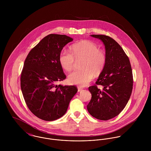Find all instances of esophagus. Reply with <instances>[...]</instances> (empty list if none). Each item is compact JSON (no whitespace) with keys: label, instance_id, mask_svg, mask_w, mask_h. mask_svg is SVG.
I'll return each instance as SVG.
<instances>
[{"label":"esophagus","instance_id":"1","mask_svg":"<svg viewBox=\"0 0 151 151\" xmlns=\"http://www.w3.org/2000/svg\"><path fill=\"white\" fill-rule=\"evenodd\" d=\"M82 90H83V88H82L81 87L78 86V92H80V91H81Z\"/></svg>","mask_w":151,"mask_h":151}]
</instances>
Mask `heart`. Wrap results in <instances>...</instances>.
Segmentation results:
<instances>
[{
	"label": "heart",
	"mask_w": 151,
	"mask_h": 151,
	"mask_svg": "<svg viewBox=\"0 0 151 151\" xmlns=\"http://www.w3.org/2000/svg\"><path fill=\"white\" fill-rule=\"evenodd\" d=\"M72 52L67 50L60 52L59 62L61 67L67 71L73 67L75 60L82 59L80 63L81 69L76 70L68 77V81L80 86L88 85L94 77L99 76L105 68L106 55L105 51L99 49L96 43L84 40L74 43L71 46Z\"/></svg>",
	"instance_id": "1"
}]
</instances>
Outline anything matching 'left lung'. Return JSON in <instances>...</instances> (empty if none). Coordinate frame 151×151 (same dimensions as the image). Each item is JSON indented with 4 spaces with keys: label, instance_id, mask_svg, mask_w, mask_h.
I'll use <instances>...</instances> for the list:
<instances>
[{
    "label": "left lung",
    "instance_id": "obj_1",
    "mask_svg": "<svg viewBox=\"0 0 151 151\" xmlns=\"http://www.w3.org/2000/svg\"><path fill=\"white\" fill-rule=\"evenodd\" d=\"M91 37L104 43L106 63L96 84L88 88L92 97L87 110L93 117L108 120L117 116L129 102L133 86L132 68L129 57L114 40L105 35Z\"/></svg>",
    "mask_w": 151,
    "mask_h": 151
}]
</instances>
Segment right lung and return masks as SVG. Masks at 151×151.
I'll return each mask as SVG.
<instances>
[{
  "label": "right lung",
  "mask_w": 151,
  "mask_h": 151,
  "mask_svg": "<svg viewBox=\"0 0 151 151\" xmlns=\"http://www.w3.org/2000/svg\"><path fill=\"white\" fill-rule=\"evenodd\" d=\"M73 38L49 34L28 54L20 83L27 106L37 117L53 121L62 117L78 89L75 86L56 85L66 78L59 62L60 52Z\"/></svg>",
  "instance_id": "add662e5"
}]
</instances>
